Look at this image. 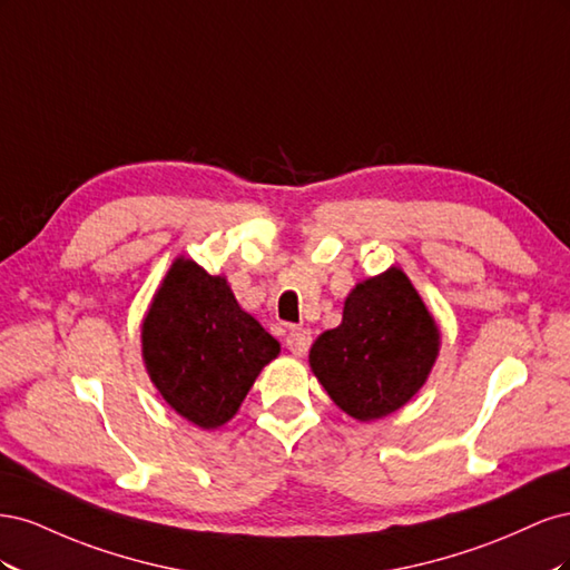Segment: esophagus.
<instances>
[{
	"instance_id": "esophagus-1",
	"label": "esophagus",
	"mask_w": 570,
	"mask_h": 570,
	"mask_svg": "<svg viewBox=\"0 0 570 570\" xmlns=\"http://www.w3.org/2000/svg\"><path fill=\"white\" fill-rule=\"evenodd\" d=\"M285 347L295 356H304L308 352V347H312V333H308L306 327H295V331L287 333Z\"/></svg>"
}]
</instances>
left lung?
Instances as JSON below:
<instances>
[{"label":"left lung","instance_id":"1","mask_svg":"<svg viewBox=\"0 0 570 570\" xmlns=\"http://www.w3.org/2000/svg\"><path fill=\"white\" fill-rule=\"evenodd\" d=\"M440 356V327L400 266L361 281L342 323L308 352L318 383L347 416L371 423L400 411L425 385Z\"/></svg>","mask_w":570,"mask_h":570}]
</instances>
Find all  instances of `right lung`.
I'll use <instances>...</instances> for the list:
<instances>
[{
    "label": "right lung",
    "mask_w": 570,
    "mask_h": 570,
    "mask_svg": "<svg viewBox=\"0 0 570 570\" xmlns=\"http://www.w3.org/2000/svg\"><path fill=\"white\" fill-rule=\"evenodd\" d=\"M281 342L237 304L226 275L178 256L142 318L149 381L178 416L202 430L226 425Z\"/></svg>",
    "instance_id": "1"
}]
</instances>
